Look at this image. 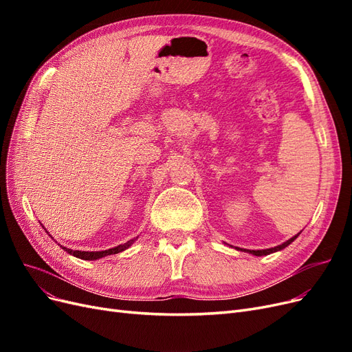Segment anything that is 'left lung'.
<instances>
[{
  "mask_svg": "<svg viewBox=\"0 0 352 352\" xmlns=\"http://www.w3.org/2000/svg\"><path fill=\"white\" fill-rule=\"evenodd\" d=\"M298 236V235H296ZM296 236H294V238H291L289 241H286V242H283L282 245H278V247H274V248H269V250H257V251H251V250H241V251H247V252H250V254H254V255H269V254H272V252H274V251H280V250H283L285 247H287V245L289 243H292L294 241H295V238Z\"/></svg>",
  "mask_w": 352,
  "mask_h": 352,
  "instance_id": "8db88e82",
  "label": "left lung"
}]
</instances>
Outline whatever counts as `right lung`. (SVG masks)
<instances>
[{"label":"right lung","mask_w":352,"mask_h":352,"mask_svg":"<svg viewBox=\"0 0 352 352\" xmlns=\"http://www.w3.org/2000/svg\"><path fill=\"white\" fill-rule=\"evenodd\" d=\"M132 243H133V239H131V241H127L126 243H122V245H119V247H114V248H110V250H105V251H92V252H89V251H72V250H69V248H66V247H61V248H63V250H66V251H67L69 254L74 255V257H78V258H82V260H97V258L105 257V255H111V254H119V252L124 251L126 248H129Z\"/></svg>","instance_id":"obj_1"}]
</instances>
